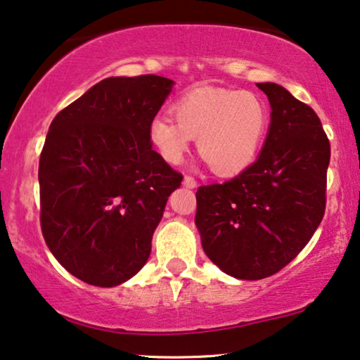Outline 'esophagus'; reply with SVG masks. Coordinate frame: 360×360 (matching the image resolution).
I'll return each instance as SVG.
<instances>
[{"label": "esophagus", "mask_w": 360, "mask_h": 360, "mask_svg": "<svg viewBox=\"0 0 360 360\" xmlns=\"http://www.w3.org/2000/svg\"><path fill=\"white\" fill-rule=\"evenodd\" d=\"M183 184L186 186V188H195V186H198V181H195L193 176H184Z\"/></svg>", "instance_id": "obj_1"}]
</instances>
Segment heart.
Returning <instances> with one entry per match:
<instances>
[{"instance_id":"heart-1","label":"heart","mask_w":360,"mask_h":360,"mask_svg":"<svg viewBox=\"0 0 360 360\" xmlns=\"http://www.w3.org/2000/svg\"><path fill=\"white\" fill-rule=\"evenodd\" d=\"M172 122L158 116L149 122V141L167 165H179L191 139L219 176H234L254 162L269 124V109L251 91L194 89L171 106Z\"/></svg>"}]
</instances>
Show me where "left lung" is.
Instances as JSON below:
<instances>
[{"mask_svg": "<svg viewBox=\"0 0 360 360\" xmlns=\"http://www.w3.org/2000/svg\"><path fill=\"white\" fill-rule=\"evenodd\" d=\"M271 103L259 158L222 184L199 186L195 226L207 257L245 281L285 267L326 212L330 143L319 116L276 83H257Z\"/></svg>", "mask_w": 360, "mask_h": 360, "instance_id": "obj_1", "label": "left lung"}]
</instances>
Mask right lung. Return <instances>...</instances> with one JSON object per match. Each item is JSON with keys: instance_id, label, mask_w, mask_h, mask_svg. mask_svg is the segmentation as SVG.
<instances>
[{"instance_id": "1", "label": "right lung", "mask_w": 360, "mask_h": 360, "mask_svg": "<svg viewBox=\"0 0 360 360\" xmlns=\"http://www.w3.org/2000/svg\"><path fill=\"white\" fill-rule=\"evenodd\" d=\"M156 75L99 81L58 112L39 156L41 233L68 272L99 288L133 277L183 174L153 149L171 93Z\"/></svg>"}]
</instances>
